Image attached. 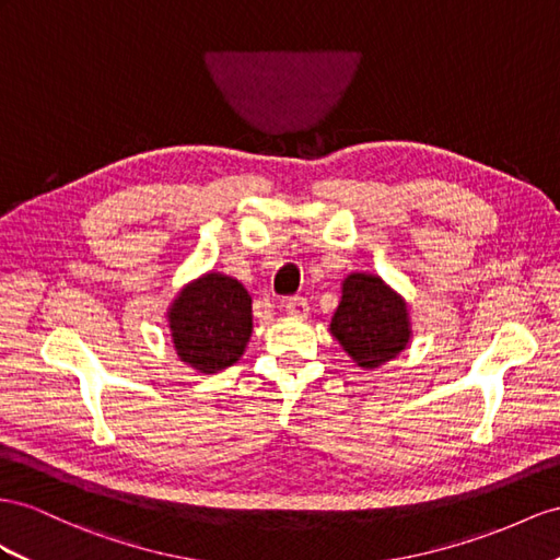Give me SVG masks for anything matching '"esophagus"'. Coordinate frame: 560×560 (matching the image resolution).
<instances>
[{
  "label": "esophagus",
  "mask_w": 560,
  "mask_h": 560,
  "mask_svg": "<svg viewBox=\"0 0 560 560\" xmlns=\"http://www.w3.org/2000/svg\"><path fill=\"white\" fill-rule=\"evenodd\" d=\"M283 310L289 312V314H293V317H305V314L310 312L307 298H303V295H293V298L285 300V303H283Z\"/></svg>",
  "instance_id": "34e87169"
}]
</instances>
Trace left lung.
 <instances>
[{
    "label": "left lung",
    "instance_id": "obj_1",
    "mask_svg": "<svg viewBox=\"0 0 560 560\" xmlns=\"http://www.w3.org/2000/svg\"><path fill=\"white\" fill-rule=\"evenodd\" d=\"M331 336L357 366L378 369L395 360L411 338L407 303L381 277L352 271L342 281Z\"/></svg>",
    "mask_w": 560,
    "mask_h": 560
}]
</instances>
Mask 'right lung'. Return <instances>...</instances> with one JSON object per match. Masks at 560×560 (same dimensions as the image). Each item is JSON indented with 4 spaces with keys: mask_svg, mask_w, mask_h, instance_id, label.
Returning a JSON list of instances; mask_svg holds the SVG:
<instances>
[{
    "mask_svg": "<svg viewBox=\"0 0 560 560\" xmlns=\"http://www.w3.org/2000/svg\"><path fill=\"white\" fill-rule=\"evenodd\" d=\"M250 303L243 283L220 271L184 285L167 310L179 360L200 374H218L238 362L253 334Z\"/></svg>",
    "mask_w": 560,
    "mask_h": 560,
    "instance_id": "add662e5",
    "label": "right lung"
}]
</instances>
